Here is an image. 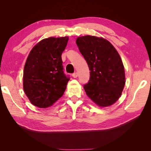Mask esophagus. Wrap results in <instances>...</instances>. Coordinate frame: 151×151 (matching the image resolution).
<instances>
[{"label":"esophagus","mask_w":151,"mask_h":151,"mask_svg":"<svg viewBox=\"0 0 151 151\" xmlns=\"http://www.w3.org/2000/svg\"><path fill=\"white\" fill-rule=\"evenodd\" d=\"M72 76H73L74 78H76L78 77V73H76H76H73V74H72Z\"/></svg>","instance_id":"1"}]
</instances>
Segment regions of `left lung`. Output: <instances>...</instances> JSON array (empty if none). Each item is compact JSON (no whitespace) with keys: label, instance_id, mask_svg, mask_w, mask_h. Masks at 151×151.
I'll use <instances>...</instances> for the list:
<instances>
[{"label":"left lung","instance_id":"8db88e82","mask_svg":"<svg viewBox=\"0 0 151 151\" xmlns=\"http://www.w3.org/2000/svg\"><path fill=\"white\" fill-rule=\"evenodd\" d=\"M76 44L90 70L89 81L84 86L86 95L98 106H111L120 98L126 82L118 52L102 37H78Z\"/></svg>","mask_w":151,"mask_h":151}]
</instances>
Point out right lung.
Returning <instances> with one entry per match:
<instances>
[{"instance_id":"obj_1","label":"right lung","mask_w":151,"mask_h":151,"mask_svg":"<svg viewBox=\"0 0 151 151\" xmlns=\"http://www.w3.org/2000/svg\"><path fill=\"white\" fill-rule=\"evenodd\" d=\"M69 37H49L31 50L23 71V89L30 102L39 108L52 106L60 98L69 78L65 75L62 53Z\"/></svg>"}]
</instances>
